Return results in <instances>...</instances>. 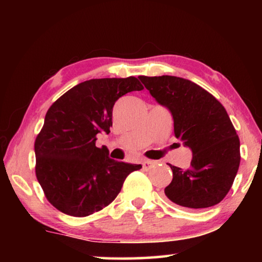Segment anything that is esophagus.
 <instances>
[{
  "instance_id": "1",
  "label": "esophagus",
  "mask_w": 262,
  "mask_h": 262,
  "mask_svg": "<svg viewBox=\"0 0 262 262\" xmlns=\"http://www.w3.org/2000/svg\"><path fill=\"white\" fill-rule=\"evenodd\" d=\"M142 166L145 171H149L151 170V168L155 166V162L154 161H149V159H144L143 163H142Z\"/></svg>"
}]
</instances>
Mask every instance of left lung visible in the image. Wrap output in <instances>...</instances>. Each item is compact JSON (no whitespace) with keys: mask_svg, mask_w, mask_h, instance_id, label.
Wrapping results in <instances>:
<instances>
[{"mask_svg":"<svg viewBox=\"0 0 262 262\" xmlns=\"http://www.w3.org/2000/svg\"><path fill=\"white\" fill-rule=\"evenodd\" d=\"M139 78L157 103L170 111L174 136L193 154L187 170L168 164L173 179L164 189L165 195L189 209L220 203L241 163V142L224 106L189 79L168 75Z\"/></svg>","mask_w":262,"mask_h":262,"instance_id":"1","label":"left lung"}]
</instances>
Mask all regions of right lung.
<instances>
[{
    "label": "right lung",
    "instance_id": "1",
    "mask_svg": "<svg viewBox=\"0 0 262 262\" xmlns=\"http://www.w3.org/2000/svg\"><path fill=\"white\" fill-rule=\"evenodd\" d=\"M142 89L133 76L90 79L48 108L34 142L35 176L57 210L75 217L101 210L120 193L127 176L142 167L114 161L105 147H96L97 135L110 133L115 101Z\"/></svg>",
    "mask_w": 262,
    "mask_h": 262
}]
</instances>
